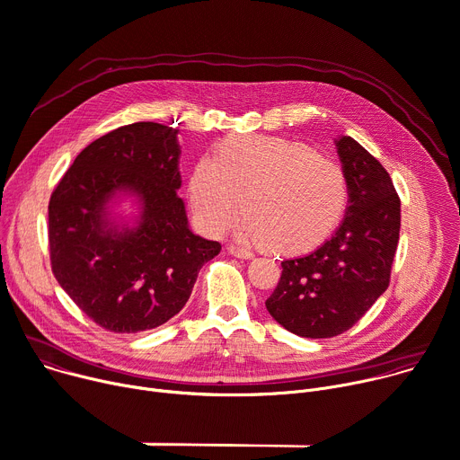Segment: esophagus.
Listing matches in <instances>:
<instances>
[{"label":"esophagus","mask_w":460,"mask_h":460,"mask_svg":"<svg viewBox=\"0 0 460 460\" xmlns=\"http://www.w3.org/2000/svg\"><path fill=\"white\" fill-rule=\"evenodd\" d=\"M227 252L233 255V257H238V259H253L255 253L249 252L247 247H242L238 243H229L227 245Z\"/></svg>","instance_id":"34e87169"}]
</instances>
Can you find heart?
Segmentation results:
<instances>
[{"label": "heart", "instance_id": "heart-1", "mask_svg": "<svg viewBox=\"0 0 460 460\" xmlns=\"http://www.w3.org/2000/svg\"><path fill=\"white\" fill-rule=\"evenodd\" d=\"M198 224L224 234L247 215L242 233L282 252L323 240L345 213L347 176L310 146L279 137L227 139L217 157H201L189 178Z\"/></svg>", "mask_w": 460, "mask_h": 460}]
</instances>
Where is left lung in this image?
<instances>
[{
	"label": "left lung",
	"instance_id": "obj_1",
	"mask_svg": "<svg viewBox=\"0 0 460 460\" xmlns=\"http://www.w3.org/2000/svg\"><path fill=\"white\" fill-rule=\"evenodd\" d=\"M349 183L341 226L314 252L280 262L266 301L271 317L301 338L352 328L389 288L400 238V198L384 164L358 141H336Z\"/></svg>",
	"mask_w": 460,
	"mask_h": 460
}]
</instances>
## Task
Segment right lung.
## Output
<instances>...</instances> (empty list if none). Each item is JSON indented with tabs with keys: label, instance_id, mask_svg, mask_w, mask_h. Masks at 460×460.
I'll list each match as a JSON object with an SVG mask.
<instances>
[{
	"label": "right lung",
	"instance_id": "1",
	"mask_svg": "<svg viewBox=\"0 0 460 460\" xmlns=\"http://www.w3.org/2000/svg\"><path fill=\"white\" fill-rule=\"evenodd\" d=\"M178 130L159 122L120 127L82 150L49 199L51 268L73 303L115 333H137L174 317L201 266L222 245L189 229L178 196ZM138 196L142 217L120 232L105 205Z\"/></svg>",
	"mask_w": 460,
	"mask_h": 460
}]
</instances>
